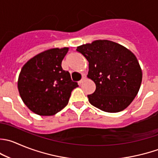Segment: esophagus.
Segmentation results:
<instances>
[{
	"mask_svg": "<svg viewBox=\"0 0 158 158\" xmlns=\"http://www.w3.org/2000/svg\"><path fill=\"white\" fill-rule=\"evenodd\" d=\"M85 76H82V79H81L80 81H79V85H81V84H82V82H84V80H85Z\"/></svg>",
	"mask_w": 158,
	"mask_h": 158,
	"instance_id": "1",
	"label": "esophagus"
}]
</instances>
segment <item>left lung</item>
Wrapping results in <instances>:
<instances>
[{
	"label": "left lung",
	"instance_id": "1",
	"mask_svg": "<svg viewBox=\"0 0 158 158\" xmlns=\"http://www.w3.org/2000/svg\"><path fill=\"white\" fill-rule=\"evenodd\" d=\"M76 51L89 62L88 78L96 90L88 95L96 108L117 113L126 109L137 96L142 71L134 53L123 45L108 40H96L77 47Z\"/></svg>",
	"mask_w": 158,
	"mask_h": 158
}]
</instances>
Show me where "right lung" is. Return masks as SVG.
<instances>
[{
	"mask_svg": "<svg viewBox=\"0 0 158 158\" xmlns=\"http://www.w3.org/2000/svg\"><path fill=\"white\" fill-rule=\"evenodd\" d=\"M69 48H52L27 61L21 70L18 88L24 103L40 116H52L68 104L78 87L69 73L62 68Z\"/></svg>",
	"mask_w": 158,
	"mask_h": 158,
	"instance_id": "1",
	"label": "right lung"
}]
</instances>
